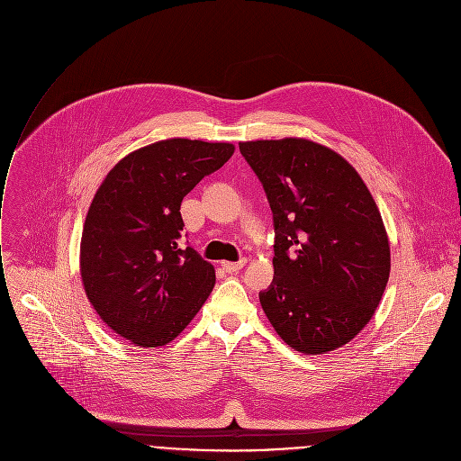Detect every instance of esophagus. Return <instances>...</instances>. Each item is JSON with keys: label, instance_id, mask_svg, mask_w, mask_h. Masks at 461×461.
Masks as SVG:
<instances>
[{"label": "esophagus", "instance_id": "esophagus-1", "mask_svg": "<svg viewBox=\"0 0 461 461\" xmlns=\"http://www.w3.org/2000/svg\"><path fill=\"white\" fill-rule=\"evenodd\" d=\"M245 265H247V259H240V261H223V263H221V267H223L225 272H238V270H241Z\"/></svg>", "mask_w": 461, "mask_h": 461}]
</instances>
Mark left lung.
Wrapping results in <instances>:
<instances>
[{
    "label": "left lung",
    "mask_w": 461,
    "mask_h": 461,
    "mask_svg": "<svg viewBox=\"0 0 461 461\" xmlns=\"http://www.w3.org/2000/svg\"><path fill=\"white\" fill-rule=\"evenodd\" d=\"M274 214V280L259 303L278 336L327 354L369 323L391 274L380 209L357 170L307 138L241 141Z\"/></svg>",
    "instance_id": "1"
}]
</instances>
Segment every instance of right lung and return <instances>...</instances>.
I'll return each mask as SVG.
<instances>
[{
    "mask_svg": "<svg viewBox=\"0 0 461 461\" xmlns=\"http://www.w3.org/2000/svg\"><path fill=\"white\" fill-rule=\"evenodd\" d=\"M234 154L227 141L159 140L122 158L88 207L79 274L104 323L136 347H163L211 296L214 267L179 247V207Z\"/></svg>",
    "mask_w": 461,
    "mask_h": 461,
    "instance_id": "add662e5",
    "label": "right lung"
}]
</instances>
